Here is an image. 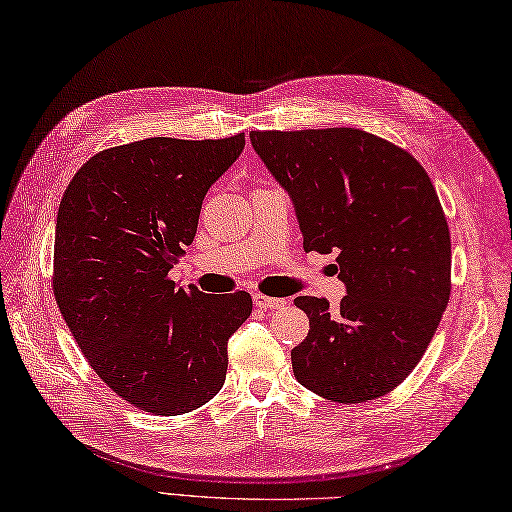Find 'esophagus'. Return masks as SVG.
<instances>
[{
	"label": "esophagus",
	"instance_id": "34e87169",
	"mask_svg": "<svg viewBox=\"0 0 512 512\" xmlns=\"http://www.w3.org/2000/svg\"><path fill=\"white\" fill-rule=\"evenodd\" d=\"M254 304H256L258 308H263V310H273V308H284L289 302H286V299L267 297V295H263V293H256V295H254Z\"/></svg>",
	"mask_w": 512,
	"mask_h": 512
}]
</instances>
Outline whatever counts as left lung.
Returning a JSON list of instances; mask_svg holds the SVG:
<instances>
[{
  "label": "left lung",
  "mask_w": 512,
  "mask_h": 512,
  "mask_svg": "<svg viewBox=\"0 0 512 512\" xmlns=\"http://www.w3.org/2000/svg\"><path fill=\"white\" fill-rule=\"evenodd\" d=\"M256 154L291 195L306 252H336L347 295H299L306 339L297 382L360 404L391 393L426 354L452 291L450 228L406 149L354 128L252 132Z\"/></svg>",
  "instance_id": "8db88e82"
}]
</instances>
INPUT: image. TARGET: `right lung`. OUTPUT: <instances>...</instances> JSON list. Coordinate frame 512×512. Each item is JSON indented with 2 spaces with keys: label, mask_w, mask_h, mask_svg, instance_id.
<instances>
[{
  "label": "right lung",
  "mask_w": 512,
  "mask_h": 512,
  "mask_svg": "<svg viewBox=\"0 0 512 512\" xmlns=\"http://www.w3.org/2000/svg\"><path fill=\"white\" fill-rule=\"evenodd\" d=\"M243 147V132L110 147L62 195L56 304L97 376L145 413L173 417L213 400L226 382L228 339L252 313L245 291L206 295L169 278L208 189Z\"/></svg>",
  "instance_id": "obj_1"
}]
</instances>
